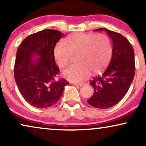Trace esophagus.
I'll use <instances>...</instances> for the list:
<instances>
[{
    "mask_svg": "<svg viewBox=\"0 0 146 146\" xmlns=\"http://www.w3.org/2000/svg\"><path fill=\"white\" fill-rule=\"evenodd\" d=\"M84 84V83H74V85L76 86H82Z\"/></svg>",
    "mask_w": 146,
    "mask_h": 146,
    "instance_id": "34e87169",
    "label": "esophagus"
}]
</instances>
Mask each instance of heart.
Instances as JSON below:
<instances>
[{"label":"heart","mask_w":146,"mask_h":146,"mask_svg":"<svg viewBox=\"0 0 146 146\" xmlns=\"http://www.w3.org/2000/svg\"><path fill=\"white\" fill-rule=\"evenodd\" d=\"M65 45L58 43L54 49V57L61 68L68 65L71 56L76 55V64L62 72L69 80L79 82L94 74L102 71L108 64L112 56V45L110 38L104 34L77 33L64 41Z\"/></svg>","instance_id":"obj_1"}]
</instances>
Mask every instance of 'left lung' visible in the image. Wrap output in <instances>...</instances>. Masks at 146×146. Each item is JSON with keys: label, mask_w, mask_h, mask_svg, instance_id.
Wrapping results in <instances>:
<instances>
[{"label": "left lung", "mask_w": 146, "mask_h": 146, "mask_svg": "<svg viewBox=\"0 0 146 146\" xmlns=\"http://www.w3.org/2000/svg\"><path fill=\"white\" fill-rule=\"evenodd\" d=\"M102 31L112 41V56L104 72L90 82L94 92L87 102L94 108L107 109L117 104L127 93L135 75V60L133 47L123 36L106 29L94 31Z\"/></svg>", "instance_id": "8db88e82"}]
</instances>
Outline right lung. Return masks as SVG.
I'll use <instances>...</instances> for the list:
<instances>
[{"mask_svg": "<svg viewBox=\"0 0 146 146\" xmlns=\"http://www.w3.org/2000/svg\"><path fill=\"white\" fill-rule=\"evenodd\" d=\"M64 36L56 30H44L27 36L17 50L15 82L25 100L37 108L56 103L69 83L55 79L60 70L55 63L54 49Z\"/></svg>", "mask_w": 146, "mask_h": 146, "instance_id": "1", "label": "right lung"}]
</instances>
